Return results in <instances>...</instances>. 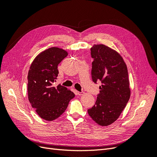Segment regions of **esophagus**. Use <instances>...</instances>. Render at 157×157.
<instances>
[{"label":"esophagus","instance_id":"1","mask_svg":"<svg viewBox=\"0 0 157 157\" xmlns=\"http://www.w3.org/2000/svg\"><path fill=\"white\" fill-rule=\"evenodd\" d=\"M77 94L78 95V96H82V95L84 94V92H77Z\"/></svg>","mask_w":157,"mask_h":157}]
</instances>
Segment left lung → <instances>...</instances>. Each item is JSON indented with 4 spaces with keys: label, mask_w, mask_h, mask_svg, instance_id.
Masks as SVG:
<instances>
[{
    "label": "left lung",
    "mask_w": 157,
    "mask_h": 157,
    "mask_svg": "<svg viewBox=\"0 0 157 157\" xmlns=\"http://www.w3.org/2000/svg\"><path fill=\"white\" fill-rule=\"evenodd\" d=\"M93 58L92 78L101 82L95 105L88 115L101 126H108L119 117L130 97L126 65L121 55L103 44L90 49Z\"/></svg>",
    "instance_id": "8db88e82"
}]
</instances>
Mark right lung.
<instances>
[{
    "label": "right lung",
    "mask_w": 157,
    "mask_h": 157,
    "mask_svg": "<svg viewBox=\"0 0 157 157\" xmlns=\"http://www.w3.org/2000/svg\"><path fill=\"white\" fill-rule=\"evenodd\" d=\"M63 49L52 47L38 55L28 73V98L39 117L52 121L65 112L75 94L59 84L54 86L58 64L67 56Z\"/></svg>",
    "instance_id": "obj_1"
}]
</instances>
